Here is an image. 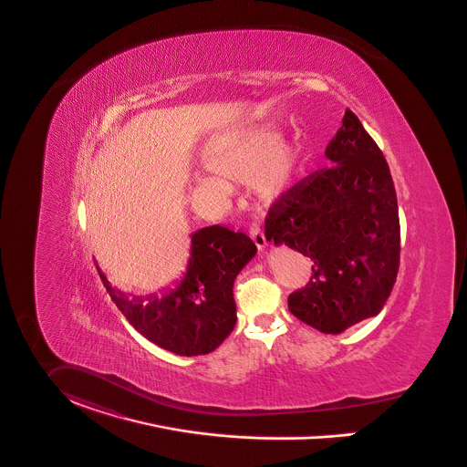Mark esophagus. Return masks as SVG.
<instances>
[{
    "label": "esophagus",
    "mask_w": 467,
    "mask_h": 467,
    "mask_svg": "<svg viewBox=\"0 0 467 467\" xmlns=\"http://www.w3.org/2000/svg\"><path fill=\"white\" fill-rule=\"evenodd\" d=\"M249 235H251L253 243L256 244V248H267V244H269V243H267V237H265V234H264V230H262L260 226H253V228L249 230Z\"/></svg>",
    "instance_id": "obj_1"
}]
</instances>
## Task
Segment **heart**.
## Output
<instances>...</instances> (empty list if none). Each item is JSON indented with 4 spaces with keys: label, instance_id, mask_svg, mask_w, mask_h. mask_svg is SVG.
I'll return each mask as SVG.
<instances>
[{
    "label": "heart",
    "instance_id": "heart-1",
    "mask_svg": "<svg viewBox=\"0 0 467 467\" xmlns=\"http://www.w3.org/2000/svg\"><path fill=\"white\" fill-rule=\"evenodd\" d=\"M280 140L278 127H254L214 141L207 150L205 164L228 181L248 182L258 200L275 202L292 186L301 164V149L297 145L283 147L272 154ZM207 184L221 187L214 179H207Z\"/></svg>",
    "mask_w": 467,
    "mask_h": 467
}]
</instances>
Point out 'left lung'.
<instances>
[{"instance_id":"8db88e82","label":"left lung","mask_w":467,"mask_h":467,"mask_svg":"<svg viewBox=\"0 0 467 467\" xmlns=\"http://www.w3.org/2000/svg\"><path fill=\"white\" fill-rule=\"evenodd\" d=\"M333 162L292 187L265 219V237L311 258V278L290 311L338 335L384 308L400 264L399 203L389 166L347 109L329 141Z\"/></svg>"}]
</instances>
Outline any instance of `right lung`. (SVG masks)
Masks as SVG:
<instances>
[{"instance_id": "add662e5", "label": "right lung", "mask_w": 467, "mask_h": 467, "mask_svg": "<svg viewBox=\"0 0 467 467\" xmlns=\"http://www.w3.org/2000/svg\"><path fill=\"white\" fill-rule=\"evenodd\" d=\"M254 254L246 234L213 224L191 235L186 273L159 294L129 296L97 271L140 335L173 354L202 356L218 348L235 327L234 281Z\"/></svg>"}]
</instances>
